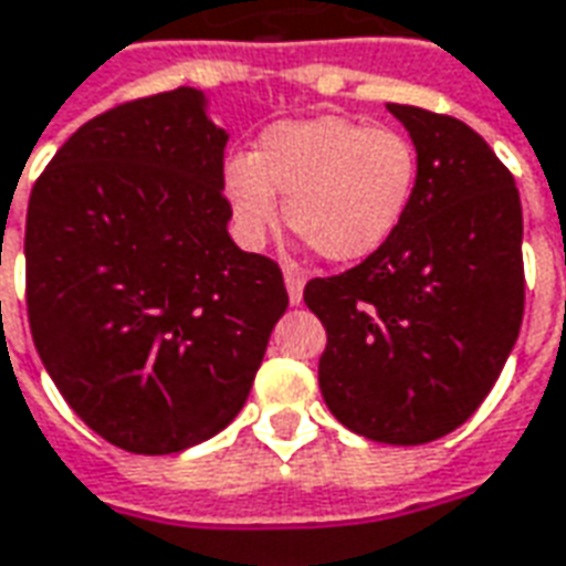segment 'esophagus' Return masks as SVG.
<instances>
[{
    "mask_svg": "<svg viewBox=\"0 0 566 566\" xmlns=\"http://www.w3.org/2000/svg\"><path fill=\"white\" fill-rule=\"evenodd\" d=\"M284 284H287V296H291V303H300V300H303V284H306V279H303L296 270H284Z\"/></svg>",
    "mask_w": 566,
    "mask_h": 566,
    "instance_id": "34e87169",
    "label": "esophagus"
}]
</instances>
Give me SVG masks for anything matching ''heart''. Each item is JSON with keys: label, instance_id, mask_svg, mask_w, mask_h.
I'll return each mask as SVG.
<instances>
[{"label": "heart", "instance_id": "obj_1", "mask_svg": "<svg viewBox=\"0 0 566 566\" xmlns=\"http://www.w3.org/2000/svg\"><path fill=\"white\" fill-rule=\"evenodd\" d=\"M417 149L389 125L318 116L272 125L254 159L227 165L232 220L242 242L270 239L284 217L331 263L365 260L395 235L417 187Z\"/></svg>", "mask_w": 566, "mask_h": 566}]
</instances>
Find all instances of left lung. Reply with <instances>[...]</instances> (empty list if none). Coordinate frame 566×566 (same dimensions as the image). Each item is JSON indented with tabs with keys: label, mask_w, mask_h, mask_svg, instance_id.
<instances>
[{
	"label": "left lung",
	"mask_w": 566,
	"mask_h": 566,
	"mask_svg": "<svg viewBox=\"0 0 566 566\" xmlns=\"http://www.w3.org/2000/svg\"><path fill=\"white\" fill-rule=\"evenodd\" d=\"M417 146L405 220L358 266L312 279L303 300L327 331L324 405L382 444L453 432L488 398L524 318L515 177L465 122L389 104Z\"/></svg>",
	"instance_id": "obj_1"
}]
</instances>
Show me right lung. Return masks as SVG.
Here are the masks:
<instances>
[{
  "mask_svg": "<svg viewBox=\"0 0 566 566\" xmlns=\"http://www.w3.org/2000/svg\"><path fill=\"white\" fill-rule=\"evenodd\" d=\"M227 132L196 88L85 122L27 205V318L82 422L132 453L227 429L287 310L279 263L239 251Z\"/></svg>",
  "mask_w": 566,
  "mask_h": 566,
  "instance_id": "obj_1",
  "label": "right lung"
}]
</instances>
